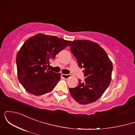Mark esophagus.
<instances>
[{
	"label": "esophagus",
	"instance_id": "1",
	"mask_svg": "<svg viewBox=\"0 0 135 135\" xmlns=\"http://www.w3.org/2000/svg\"><path fill=\"white\" fill-rule=\"evenodd\" d=\"M61 77H63V78L65 79H69L70 77V74H61Z\"/></svg>",
	"mask_w": 135,
	"mask_h": 135
}]
</instances>
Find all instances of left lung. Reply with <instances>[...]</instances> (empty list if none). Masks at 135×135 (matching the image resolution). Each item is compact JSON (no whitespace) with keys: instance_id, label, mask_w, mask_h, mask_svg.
I'll list each match as a JSON object with an SVG mask.
<instances>
[{"instance_id":"obj_1","label":"left lung","mask_w":135,"mask_h":135,"mask_svg":"<svg viewBox=\"0 0 135 135\" xmlns=\"http://www.w3.org/2000/svg\"><path fill=\"white\" fill-rule=\"evenodd\" d=\"M70 51L80 69L84 68V81L69 88L73 98L80 104L97 101L104 93L111 81L113 65L101 46L88 40H77L70 44Z\"/></svg>"}]
</instances>
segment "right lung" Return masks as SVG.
<instances>
[{"instance_id": "1", "label": "right lung", "mask_w": 135, "mask_h": 135, "mask_svg": "<svg viewBox=\"0 0 135 135\" xmlns=\"http://www.w3.org/2000/svg\"><path fill=\"white\" fill-rule=\"evenodd\" d=\"M70 41L38 33L24 42L16 56L18 77L23 87L34 95L49 93L60 80V74L47 69L51 60Z\"/></svg>"}]
</instances>
